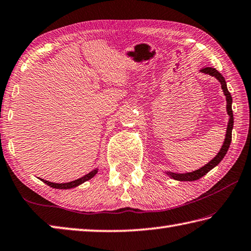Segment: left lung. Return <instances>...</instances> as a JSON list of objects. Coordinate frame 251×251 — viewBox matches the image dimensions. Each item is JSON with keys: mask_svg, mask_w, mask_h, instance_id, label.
<instances>
[{"mask_svg": "<svg viewBox=\"0 0 251 251\" xmlns=\"http://www.w3.org/2000/svg\"><path fill=\"white\" fill-rule=\"evenodd\" d=\"M201 72L202 74L214 76V78H216L218 81H220L223 92H224V95L226 97V102H227L226 110H227V114H228V116H229V121H228V124H227V130H226L224 144H223L220 152H218L208 163H206L204 167L200 168V169L192 171V172H186V173H175L171 171L165 172L167 176H169L171 177V179H175L177 181H195L206 175L208 171H211L214 167H216L218 163L223 160V158L225 157L227 150H228L229 145L231 143V130H233V127H234V116H233V110H231L233 99H231L229 91H228V89H227L226 81L224 79V76H223L216 69H214V68H211V67L204 68V69L201 70Z\"/></svg>", "mask_w": 251, "mask_h": 251, "instance_id": "left-lung-1", "label": "left lung"}]
</instances>
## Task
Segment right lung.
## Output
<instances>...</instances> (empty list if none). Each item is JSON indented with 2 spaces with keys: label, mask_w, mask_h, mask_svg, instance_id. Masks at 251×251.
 <instances>
[{
  "label": "right lung",
  "mask_w": 251,
  "mask_h": 251,
  "mask_svg": "<svg viewBox=\"0 0 251 251\" xmlns=\"http://www.w3.org/2000/svg\"><path fill=\"white\" fill-rule=\"evenodd\" d=\"M99 171V169L97 168V169L92 170L91 172H89L88 175L83 176L82 177H80V179H76L75 181H71V182H67V183H54V182H50V181H47V180H44V179H40L42 180L44 183H46L47 185L51 186V188L53 189H60V190H67V189H72V188H75V186H79L80 184L84 183L85 181H89L90 179H92V177L97 175Z\"/></svg>",
  "instance_id": "right-lung-1"
}]
</instances>
